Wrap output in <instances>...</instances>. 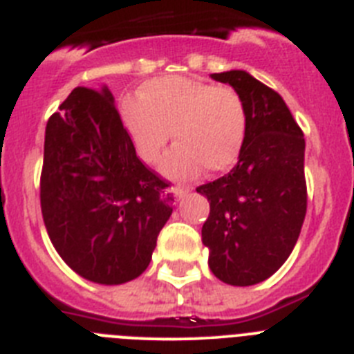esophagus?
I'll list each match as a JSON object with an SVG mask.
<instances>
[{
    "label": "esophagus",
    "instance_id": "esophagus-1",
    "mask_svg": "<svg viewBox=\"0 0 354 354\" xmlns=\"http://www.w3.org/2000/svg\"><path fill=\"white\" fill-rule=\"evenodd\" d=\"M171 193H174V196L177 200H180L183 198V196H186L187 193H189V187H180V186H175V187H171L170 189Z\"/></svg>",
    "mask_w": 354,
    "mask_h": 354
}]
</instances>
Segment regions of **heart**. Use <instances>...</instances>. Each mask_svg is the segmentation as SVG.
I'll use <instances>...</instances> for the list:
<instances>
[{"instance_id":"1","label":"heart","mask_w":354,"mask_h":354,"mask_svg":"<svg viewBox=\"0 0 354 354\" xmlns=\"http://www.w3.org/2000/svg\"><path fill=\"white\" fill-rule=\"evenodd\" d=\"M140 159L154 165L174 133L179 145L162 161V171L187 179L207 168L212 174L232 168L248 131V111L232 86H214L189 77H162L147 83L142 101L122 108Z\"/></svg>"}]
</instances>
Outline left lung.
<instances>
[{"instance_id":"1","label":"left lung","mask_w":354,"mask_h":354,"mask_svg":"<svg viewBox=\"0 0 354 354\" xmlns=\"http://www.w3.org/2000/svg\"><path fill=\"white\" fill-rule=\"evenodd\" d=\"M241 93L248 131L230 174L196 187L209 268L228 286L264 282L289 259L306 214L305 138L283 99L245 71L211 74Z\"/></svg>"}]
</instances>
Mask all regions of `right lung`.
Returning <instances> with one entry per match:
<instances>
[{
	"label": "right lung",
	"instance_id": "right-lung-1",
	"mask_svg": "<svg viewBox=\"0 0 354 354\" xmlns=\"http://www.w3.org/2000/svg\"><path fill=\"white\" fill-rule=\"evenodd\" d=\"M167 187L136 156L108 86H77L48 120L44 223L65 264L90 282L118 286L147 270L174 211Z\"/></svg>",
	"mask_w": 354,
	"mask_h": 354
}]
</instances>
